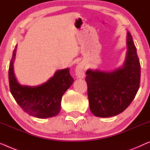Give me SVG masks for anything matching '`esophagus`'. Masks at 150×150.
<instances>
[{"mask_svg":"<svg viewBox=\"0 0 150 150\" xmlns=\"http://www.w3.org/2000/svg\"><path fill=\"white\" fill-rule=\"evenodd\" d=\"M76 74L78 77L83 78L84 77V64L83 63H79L76 67Z\"/></svg>","mask_w":150,"mask_h":150,"instance_id":"1","label":"esophagus"}]
</instances>
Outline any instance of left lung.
<instances>
[{
    "instance_id": "1",
    "label": "left lung",
    "mask_w": 150,
    "mask_h": 150,
    "mask_svg": "<svg viewBox=\"0 0 150 150\" xmlns=\"http://www.w3.org/2000/svg\"><path fill=\"white\" fill-rule=\"evenodd\" d=\"M127 53L122 68L112 72L88 70L89 108L98 117H110L123 112L139 88L141 66L130 33H127Z\"/></svg>"
}]
</instances>
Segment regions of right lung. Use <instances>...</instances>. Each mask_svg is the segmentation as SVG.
<instances>
[{"label": "right lung", "instance_id": "1", "mask_svg": "<svg viewBox=\"0 0 150 150\" xmlns=\"http://www.w3.org/2000/svg\"><path fill=\"white\" fill-rule=\"evenodd\" d=\"M15 47L8 69L11 93L17 103L29 115L40 118L54 117L61 110V99L74 79L69 69L59 70L45 83L36 87L18 83L13 71V61L16 55Z\"/></svg>", "mask_w": 150, "mask_h": 150}]
</instances>
